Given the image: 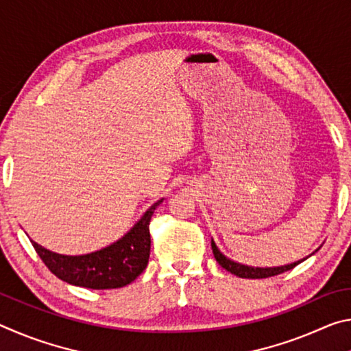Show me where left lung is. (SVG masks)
<instances>
[{"label":"left lung","instance_id":"obj_1","mask_svg":"<svg viewBox=\"0 0 351 351\" xmlns=\"http://www.w3.org/2000/svg\"><path fill=\"white\" fill-rule=\"evenodd\" d=\"M212 251H213V255H215V260L218 261L221 268H224L226 271H229L230 274L239 276L241 278H266V277L278 276V274H282V272H287L289 269L295 268L297 265L302 263V261L308 258V257L302 258L299 261H294V263H291V265L276 266V268H254V266H246V265L237 263V261L226 257L224 254L219 252V249L217 247L215 241H213V240H212Z\"/></svg>","mask_w":351,"mask_h":351}]
</instances>
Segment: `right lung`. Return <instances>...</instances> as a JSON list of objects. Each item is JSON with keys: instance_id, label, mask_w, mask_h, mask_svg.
Segmentation results:
<instances>
[{"instance_id": "right-lung-1", "label": "right lung", "mask_w": 351, "mask_h": 351, "mask_svg": "<svg viewBox=\"0 0 351 351\" xmlns=\"http://www.w3.org/2000/svg\"><path fill=\"white\" fill-rule=\"evenodd\" d=\"M159 199L136 223L132 230L112 245L85 255H62L47 251L37 243L32 246L52 274L75 287L91 289L122 288L139 277L150 257V219Z\"/></svg>"}]
</instances>
